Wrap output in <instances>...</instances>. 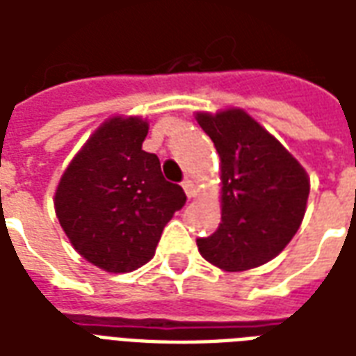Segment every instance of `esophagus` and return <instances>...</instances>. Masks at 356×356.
Listing matches in <instances>:
<instances>
[{
	"mask_svg": "<svg viewBox=\"0 0 356 356\" xmlns=\"http://www.w3.org/2000/svg\"><path fill=\"white\" fill-rule=\"evenodd\" d=\"M183 191H185L186 198H194L196 188H194V183L191 181V179H185V181H183Z\"/></svg>",
	"mask_w": 356,
	"mask_h": 356,
	"instance_id": "1",
	"label": "esophagus"
}]
</instances>
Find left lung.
<instances>
[{
    "label": "left lung",
    "mask_w": 356,
    "mask_h": 356,
    "mask_svg": "<svg viewBox=\"0 0 356 356\" xmlns=\"http://www.w3.org/2000/svg\"><path fill=\"white\" fill-rule=\"evenodd\" d=\"M216 145L221 170V223L198 238L202 257L227 273L261 267L288 246L307 209L305 168L242 108L196 112Z\"/></svg>",
    "instance_id": "left-lung-1"
}]
</instances>
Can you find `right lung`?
I'll use <instances>...</instances> for the list:
<instances>
[{
    "mask_svg": "<svg viewBox=\"0 0 356 356\" xmlns=\"http://www.w3.org/2000/svg\"><path fill=\"white\" fill-rule=\"evenodd\" d=\"M148 122L104 120L74 156L55 191V213L74 250L106 273H131L154 257L163 227L185 206L158 156L143 150Z\"/></svg>",
    "mask_w": 356,
    "mask_h": 356,
    "instance_id": "add662e5",
    "label": "right lung"
}]
</instances>
